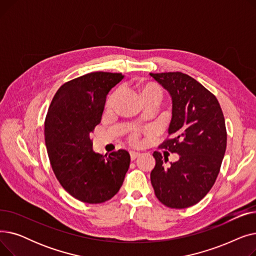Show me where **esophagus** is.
<instances>
[{
    "instance_id": "esophagus-1",
    "label": "esophagus",
    "mask_w": 256,
    "mask_h": 256,
    "mask_svg": "<svg viewBox=\"0 0 256 256\" xmlns=\"http://www.w3.org/2000/svg\"><path fill=\"white\" fill-rule=\"evenodd\" d=\"M130 160H136V158L140 156V152H130Z\"/></svg>"
}]
</instances>
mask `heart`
Returning <instances> with one entry per match:
<instances>
[{"instance_id":"b5f03b06","label":"heart","mask_w":256,"mask_h":256,"mask_svg":"<svg viewBox=\"0 0 256 256\" xmlns=\"http://www.w3.org/2000/svg\"><path fill=\"white\" fill-rule=\"evenodd\" d=\"M119 92H120L119 89L115 90L109 96V98H108L106 104V110L112 109ZM139 93H140V96H142V98L154 96V98H156L160 102V98H162V89H160V87L158 85H156V83H152V82H147V83L141 84L139 86ZM139 137H140V130H134L130 135V140L132 144H138Z\"/></svg>"}]
</instances>
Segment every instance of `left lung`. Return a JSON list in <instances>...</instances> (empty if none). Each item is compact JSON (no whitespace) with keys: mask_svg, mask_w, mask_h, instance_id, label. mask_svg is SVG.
<instances>
[{"mask_svg":"<svg viewBox=\"0 0 256 256\" xmlns=\"http://www.w3.org/2000/svg\"><path fill=\"white\" fill-rule=\"evenodd\" d=\"M172 98L171 138L160 148L180 154L171 163L158 152L150 180L156 198L171 208H186L202 199L219 174L226 150L225 119L216 96L186 74H150Z\"/></svg>","mask_w":256,"mask_h":256,"instance_id":"8db88e82","label":"left lung"}]
</instances>
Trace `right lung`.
I'll use <instances>...</instances> for the list:
<instances>
[{
	"label": "right lung",
	"mask_w": 256,
	"mask_h": 256,
	"mask_svg": "<svg viewBox=\"0 0 256 256\" xmlns=\"http://www.w3.org/2000/svg\"><path fill=\"white\" fill-rule=\"evenodd\" d=\"M124 76L96 72L63 84L44 121L46 145L54 173L76 199L102 204L122 186L130 156L124 150L109 156L92 150L91 132L100 124L106 94Z\"/></svg>",
	"instance_id": "right-lung-1"
}]
</instances>
